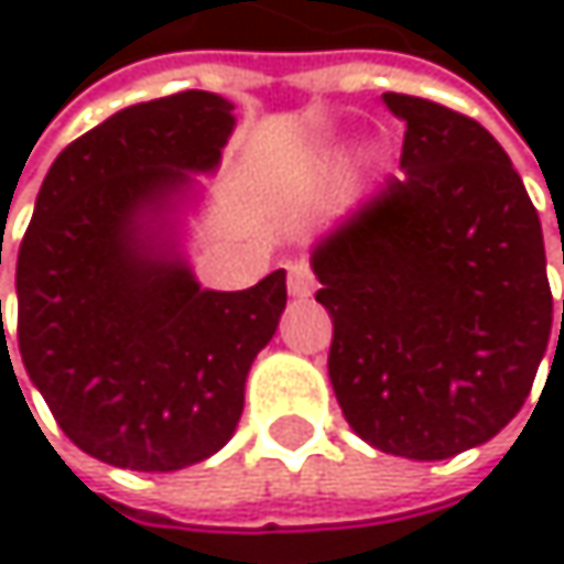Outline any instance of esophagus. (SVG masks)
Wrapping results in <instances>:
<instances>
[{"label": "esophagus", "instance_id": "obj_1", "mask_svg": "<svg viewBox=\"0 0 564 564\" xmlns=\"http://www.w3.org/2000/svg\"><path fill=\"white\" fill-rule=\"evenodd\" d=\"M313 290H316L313 271L306 264H290V296L306 300V296H313Z\"/></svg>", "mask_w": 564, "mask_h": 564}]
</instances>
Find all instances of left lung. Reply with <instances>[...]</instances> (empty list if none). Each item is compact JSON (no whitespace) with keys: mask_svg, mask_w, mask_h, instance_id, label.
I'll return each instance as SVG.
<instances>
[{"mask_svg":"<svg viewBox=\"0 0 564 564\" xmlns=\"http://www.w3.org/2000/svg\"><path fill=\"white\" fill-rule=\"evenodd\" d=\"M382 104L404 120V175L310 251L329 382L372 447L447 460L497 437L535 382L552 333L542 225L477 120L408 94Z\"/></svg>","mask_w":564,"mask_h":564,"instance_id":"left-lung-1","label":"left lung"}]
</instances>
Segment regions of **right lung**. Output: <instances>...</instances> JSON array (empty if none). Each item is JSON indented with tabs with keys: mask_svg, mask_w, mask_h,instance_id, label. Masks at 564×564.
<instances>
[{
	"mask_svg": "<svg viewBox=\"0 0 564 564\" xmlns=\"http://www.w3.org/2000/svg\"><path fill=\"white\" fill-rule=\"evenodd\" d=\"M231 130L235 104L208 90L133 104L61 150L35 198L15 264L22 366L110 467L170 474L218 454L278 333L283 271L205 290L182 254L195 175L218 170Z\"/></svg>",
	"mask_w": 564,
	"mask_h": 564,
	"instance_id": "add662e5",
	"label": "right lung"
}]
</instances>
